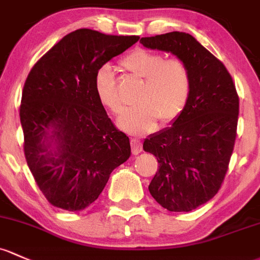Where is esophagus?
<instances>
[{
  "mask_svg": "<svg viewBox=\"0 0 260 260\" xmlns=\"http://www.w3.org/2000/svg\"><path fill=\"white\" fill-rule=\"evenodd\" d=\"M131 146H132V153L133 154H138L142 152V142L137 138L131 139Z\"/></svg>",
  "mask_w": 260,
  "mask_h": 260,
  "instance_id": "34e87169",
  "label": "esophagus"
}]
</instances>
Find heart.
<instances>
[{
	"label": "heart",
	"mask_w": 260,
	"mask_h": 260,
	"mask_svg": "<svg viewBox=\"0 0 260 260\" xmlns=\"http://www.w3.org/2000/svg\"><path fill=\"white\" fill-rule=\"evenodd\" d=\"M122 67L144 80L138 94V105L127 109L118 124L132 135L151 132L158 119L171 124L182 116L192 93V76L180 58H166L158 52L138 48L121 61ZM98 100L112 113H122L124 106L117 87L116 76L109 64L101 66L94 75Z\"/></svg>",
	"instance_id": "heart-1"
}]
</instances>
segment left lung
<instances>
[{"label":"left lung","instance_id":"obj_1","mask_svg":"<svg viewBox=\"0 0 260 260\" xmlns=\"http://www.w3.org/2000/svg\"><path fill=\"white\" fill-rule=\"evenodd\" d=\"M139 42L171 52L190 71L192 93L182 116L143 143L159 163L149 193L169 212H190L222 187L237 137L238 93L225 66L189 34L174 31Z\"/></svg>","mask_w":260,"mask_h":260}]
</instances>
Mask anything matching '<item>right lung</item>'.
<instances>
[{
    "label": "right lung",
    "mask_w": 260,
    "mask_h": 260,
    "mask_svg": "<svg viewBox=\"0 0 260 260\" xmlns=\"http://www.w3.org/2000/svg\"><path fill=\"white\" fill-rule=\"evenodd\" d=\"M138 40L76 29L27 76L20 107L24 157L52 206L68 212L87 208L112 171L129 158V138L98 100L94 75Z\"/></svg>",
    "instance_id": "1"
}]
</instances>
